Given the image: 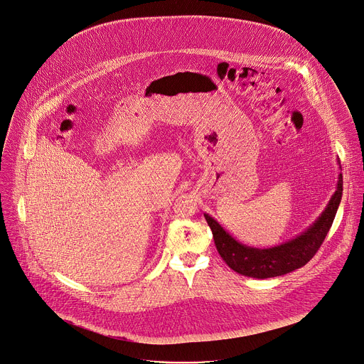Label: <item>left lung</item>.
Here are the masks:
<instances>
[{
    "label": "left lung",
    "mask_w": 364,
    "mask_h": 364,
    "mask_svg": "<svg viewBox=\"0 0 364 364\" xmlns=\"http://www.w3.org/2000/svg\"><path fill=\"white\" fill-rule=\"evenodd\" d=\"M338 164L339 168H342L341 160H338ZM342 194L343 177L342 173H339L336 191L315 223L295 238L271 248H254L244 245L230 235V232H227L215 218L207 213H204V217L213 231L217 251L225 264L244 277L267 279L299 269L314 258L333 224L342 201Z\"/></svg>",
    "instance_id": "left-lung-1"
}]
</instances>
